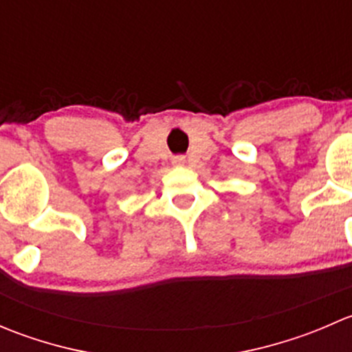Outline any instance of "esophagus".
Masks as SVG:
<instances>
[{
    "label": "esophagus",
    "instance_id": "1",
    "mask_svg": "<svg viewBox=\"0 0 352 352\" xmlns=\"http://www.w3.org/2000/svg\"><path fill=\"white\" fill-rule=\"evenodd\" d=\"M184 163H186V156L184 155H179L173 158V165H184Z\"/></svg>",
    "mask_w": 352,
    "mask_h": 352
}]
</instances>
